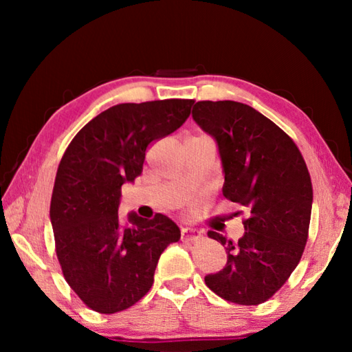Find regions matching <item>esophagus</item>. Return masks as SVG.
<instances>
[{
    "label": "esophagus",
    "instance_id": "esophagus-1",
    "mask_svg": "<svg viewBox=\"0 0 352 352\" xmlns=\"http://www.w3.org/2000/svg\"><path fill=\"white\" fill-rule=\"evenodd\" d=\"M201 236H204V233L197 228H192V226H184V228H182V239L186 242L197 241Z\"/></svg>",
    "mask_w": 352,
    "mask_h": 352
}]
</instances>
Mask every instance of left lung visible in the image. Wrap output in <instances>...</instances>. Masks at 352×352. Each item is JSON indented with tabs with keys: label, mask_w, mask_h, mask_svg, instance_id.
Here are the masks:
<instances>
[{
	"label": "left lung",
	"mask_w": 352,
	"mask_h": 352,
	"mask_svg": "<svg viewBox=\"0 0 352 352\" xmlns=\"http://www.w3.org/2000/svg\"><path fill=\"white\" fill-rule=\"evenodd\" d=\"M192 118L217 142L225 199L248 211L237 242L208 231L228 261L205 283L226 301L261 305L283 287L305 252L314 197L306 162L284 130L247 104L200 100Z\"/></svg>",
	"instance_id": "obj_1"
}]
</instances>
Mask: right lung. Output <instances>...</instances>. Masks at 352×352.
<instances>
[{
  "instance_id": "obj_1",
  "label": "right lung",
  "mask_w": 352,
  "mask_h": 352,
  "mask_svg": "<svg viewBox=\"0 0 352 352\" xmlns=\"http://www.w3.org/2000/svg\"><path fill=\"white\" fill-rule=\"evenodd\" d=\"M192 99L118 104L79 130L58 164L50 217L56 253L69 287L99 314L138 302L153 284L164 248L180 228L163 214L118 216L121 188L142 172L153 141L175 132Z\"/></svg>"
}]
</instances>
